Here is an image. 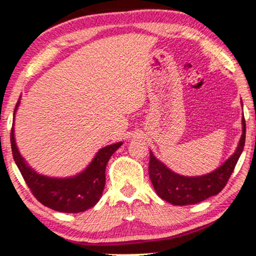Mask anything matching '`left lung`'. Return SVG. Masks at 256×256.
Instances as JSON below:
<instances>
[{"label": "left lung", "instance_id": "8db88e82", "mask_svg": "<svg viewBox=\"0 0 256 256\" xmlns=\"http://www.w3.org/2000/svg\"><path fill=\"white\" fill-rule=\"evenodd\" d=\"M243 134L234 154L214 172L199 178H184L172 172L160 162L153 153L150 158V178L156 194L174 206H190L206 200L212 196H216L224 190L231 178L236 164L242 154L246 143V119H242Z\"/></svg>", "mask_w": 256, "mask_h": 256}]
</instances>
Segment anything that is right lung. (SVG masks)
Masks as SVG:
<instances>
[{
	"instance_id": "1",
	"label": "right lung",
	"mask_w": 256,
	"mask_h": 256,
	"mask_svg": "<svg viewBox=\"0 0 256 256\" xmlns=\"http://www.w3.org/2000/svg\"><path fill=\"white\" fill-rule=\"evenodd\" d=\"M19 103L20 100L16 102L14 113ZM122 144L119 142L102 148L87 169L75 178H50L38 175L25 164L14 141L13 126L10 130L13 158L26 186L41 204L62 212H82L96 206L104 190L106 162Z\"/></svg>"
}]
</instances>
